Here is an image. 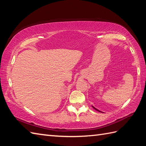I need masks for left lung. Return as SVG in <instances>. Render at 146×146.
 Returning <instances> with one entry per match:
<instances>
[{
	"mask_svg": "<svg viewBox=\"0 0 146 146\" xmlns=\"http://www.w3.org/2000/svg\"><path fill=\"white\" fill-rule=\"evenodd\" d=\"M92 107H93V108H94V109H95L96 110H97L98 111H100V112H103V111H100V110H99L98 109H97V108H96L95 107H94V106H93V105H92ZM103 113H104V112H103Z\"/></svg>",
	"mask_w": 146,
	"mask_h": 146,
	"instance_id": "8db88e82",
	"label": "left lung"
}]
</instances>
